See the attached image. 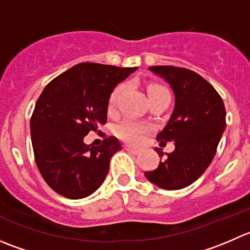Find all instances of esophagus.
<instances>
[{"instance_id": "esophagus-1", "label": "esophagus", "mask_w": 250, "mask_h": 250, "mask_svg": "<svg viewBox=\"0 0 250 250\" xmlns=\"http://www.w3.org/2000/svg\"><path fill=\"white\" fill-rule=\"evenodd\" d=\"M125 150H127L128 152L133 153V155H139V153H140V150H137V148H133V147H130V146H125Z\"/></svg>"}]
</instances>
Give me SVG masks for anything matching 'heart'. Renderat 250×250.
<instances>
[{"label":"heart","instance_id":"b5f03b06","mask_svg":"<svg viewBox=\"0 0 250 250\" xmlns=\"http://www.w3.org/2000/svg\"><path fill=\"white\" fill-rule=\"evenodd\" d=\"M123 92V85H118L113 89V92L111 93L110 99H109V109L115 110L117 106L118 99H120L121 94ZM148 92V98H155V97H161V95H169V92L166 87L160 84H151L147 88ZM151 130V127L147 125H144V123L137 122L134 120H127L122 121L120 125L116 127V134L123 139L127 143L133 144V145H137L140 144L144 140V137Z\"/></svg>","mask_w":250,"mask_h":250}]
</instances>
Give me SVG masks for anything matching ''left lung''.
<instances>
[{
  "instance_id": "1",
  "label": "left lung",
  "mask_w": 250,
  "mask_h": 250,
  "mask_svg": "<svg viewBox=\"0 0 250 250\" xmlns=\"http://www.w3.org/2000/svg\"><path fill=\"white\" fill-rule=\"evenodd\" d=\"M148 69L165 78L175 95L172 116L157 134L161 145L174 141L175 148L145 176L158 188L179 190L197 180L213 161L226 127L225 105L215 88L192 70L169 65Z\"/></svg>"
}]
</instances>
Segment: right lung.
Wrapping results in <instances>:
<instances>
[{
  "mask_svg": "<svg viewBox=\"0 0 250 250\" xmlns=\"http://www.w3.org/2000/svg\"><path fill=\"white\" fill-rule=\"evenodd\" d=\"M135 70L81 62L44 87L30 129L37 168L57 193L70 200L84 198L105 180L121 143L107 137L100 146H93L85 145L83 138L106 123L113 88Z\"/></svg>",
  "mask_w": 250,
  "mask_h": 250,
  "instance_id": "right-lung-1",
  "label": "right lung"
}]
</instances>
